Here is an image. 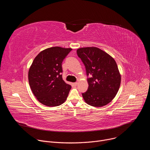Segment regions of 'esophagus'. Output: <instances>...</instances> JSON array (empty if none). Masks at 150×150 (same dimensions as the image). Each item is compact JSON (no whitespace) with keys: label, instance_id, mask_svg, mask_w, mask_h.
Segmentation results:
<instances>
[{"label":"esophagus","instance_id":"esophagus-1","mask_svg":"<svg viewBox=\"0 0 150 150\" xmlns=\"http://www.w3.org/2000/svg\"><path fill=\"white\" fill-rule=\"evenodd\" d=\"M78 82H74V83H73V85H74V86H77L78 85Z\"/></svg>","mask_w":150,"mask_h":150}]
</instances>
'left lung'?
I'll return each mask as SVG.
<instances>
[{
  "label": "left lung",
  "instance_id": "obj_1",
  "mask_svg": "<svg viewBox=\"0 0 150 150\" xmlns=\"http://www.w3.org/2000/svg\"><path fill=\"white\" fill-rule=\"evenodd\" d=\"M77 54L84 64L88 90L82 93L85 102L93 107L104 106L117 94L121 82V75L115 59L108 53L96 47L78 49Z\"/></svg>",
  "mask_w": 150,
  "mask_h": 150
}]
</instances>
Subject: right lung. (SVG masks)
I'll return each instance as SVG.
<instances>
[{"label":"right lung","mask_w":150,"mask_h":150,"mask_svg":"<svg viewBox=\"0 0 150 150\" xmlns=\"http://www.w3.org/2000/svg\"><path fill=\"white\" fill-rule=\"evenodd\" d=\"M71 48L52 47L40 52L28 71L31 90L37 100L49 107L65 102L71 86L62 79V63Z\"/></svg>","instance_id":"1"}]
</instances>
